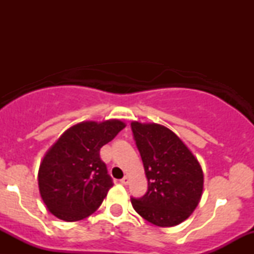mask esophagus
I'll return each instance as SVG.
<instances>
[{
	"instance_id": "esophagus-1",
	"label": "esophagus",
	"mask_w": 254,
	"mask_h": 254,
	"mask_svg": "<svg viewBox=\"0 0 254 254\" xmlns=\"http://www.w3.org/2000/svg\"><path fill=\"white\" fill-rule=\"evenodd\" d=\"M129 182H130V178L127 177V176H125V177L123 178V179L121 180V183L124 184V185H127V184H129Z\"/></svg>"
}]
</instances>
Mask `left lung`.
I'll list each match as a JSON object with an SVG mask.
<instances>
[{"label": "left lung", "instance_id": "left-lung-1", "mask_svg": "<svg viewBox=\"0 0 254 254\" xmlns=\"http://www.w3.org/2000/svg\"><path fill=\"white\" fill-rule=\"evenodd\" d=\"M131 129L148 180L147 193L131 198L133 209L155 226L180 224L194 211L203 193L204 176L197 157L164 125L132 122Z\"/></svg>", "mask_w": 254, "mask_h": 254}]
</instances>
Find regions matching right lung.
<instances>
[{
    "label": "right lung",
    "instance_id": "right-lung-1",
    "mask_svg": "<svg viewBox=\"0 0 254 254\" xmlns=\"http://www.w3.org/2000/svg\"><path fill=\"white\" fill-rule=\"evenodd\" d=\"M125 127L118 119L69 127L46 151L38 172L43 202L52 215L75 222L92 215L112 188L100 148Z\"/></svg>",
    "mask_w": 254,
    "mask_h": 254
}]
</instances>
